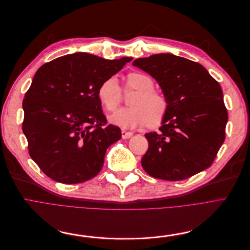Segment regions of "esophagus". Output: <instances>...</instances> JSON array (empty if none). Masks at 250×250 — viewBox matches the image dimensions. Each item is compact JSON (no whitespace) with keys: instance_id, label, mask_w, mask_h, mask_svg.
Wrapping results in <instances>:
<instances>
[{"instance_id":"esophagus-1","label":"esophagus","mask_w":250,"mask_h":250,"mask_svg":"<svg viewBox=\"0 0 250 250\" xmlns=\"http://www.w3.org/2000/svg\"><path fill=\"white\" fill-rule=\"evenodd\" d=\"M133 135L132 132H128V131H125V130H122V138L123 139H128Z\"/></svg>"}]
</instances>
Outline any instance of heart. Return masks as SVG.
I'll use <instances>...</instances> for the list:
<instances>
[{"instance_id":"obj_1","label":"heart","mask_w":250,"mask_h":250,"mask_svg":"<svg viewBox=\"0 0 250 250\" xmlns=\"http://www.w3.org/2000/svg\"><path fill=\"white\" fill-rule=\"evenodd\" d=\"M126 86L136 89L130 100L131 106L122 108L114 113L110 121L123 128L159 126L168 112V101L164 94L153 89L152 78L145 73L132 72L126 78ZM98 98L106 111L113 112L121 102V88L115 76L104 79L98 89Z\"/></svg>"}]
</instances>
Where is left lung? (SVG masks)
I'll return each mask as SVG.
<instances>
[{
	"mask_svg": "<svg viewBox=\"0 0 250 250\" xmlns=\"http://www.w3.org/2000/svg\"><path fill=\"white\" fill-rule=\"evenodd\" d=\"M132 65L156 79L169 104L160 131L146 134L148 149L142 168L168 181L208 168L225 140L228 121L219 82L203 65L172 54L138 58Z\"/></svg>",
	"mask_w": 250,
	"mask_h": 250,
	"instance_id": "8db88e82",
	"label": "left lung"
}]
</instances>
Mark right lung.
I'll return each mask as SVG.
<instances>
[{"instance_id":"1","label":"right lung","mask_w":250,"mask_h":250,"mask_svg":"<svg viewBox=\"0 0 250 250\" xmlns=\"http://www.w3.org/2000/svg\"><path fill=\"white\" fill-rule=\"evenodd\" d=\"M131 60L75 53L37 71L22 103V130L29 156L51 179L76 184L100 173L106 148L122 134L119 127L105 126L98 89Z\"/></svg>"}]
</instances>
